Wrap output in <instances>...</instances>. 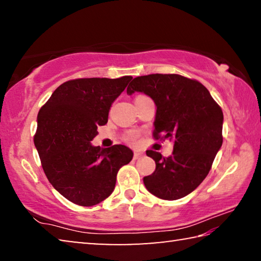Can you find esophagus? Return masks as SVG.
<instances>
[{
	"label": "esophagus",
	"instance_id": "1",
	"mask_svg": "<svg viewBox=\"0 0 261 261\" xmlns=\"http://www.w3.org/2000/svg\"><path fill=\"white\" fill-rule=\"evenodd\" d=\"M143 155H144V154L141 153V152L136 151V152H135V154H134V159H135V160H138V159H140V158L143 156Z\"/></svg>",
	"mask_w": 261,
	"mask_h": 261
}]
</instances>
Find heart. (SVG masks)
<instances>
[{
	"label": "heart",
	"mask_w": 261,
	"mask_h": 261,
	"mask_svg": "<svg viewBox=\"0 0 261 261\" xmlns=\"http://www.w3.org/2000/svg\"><path fill=\"white\" fill-rule=\"evenodd\" d=\"M136 138H137V134H136V132H130V134L127 135V137H126V139L130 140V141H134Z\"/></svg>",
	"instance_id": "heart-1"
}]
</instances>
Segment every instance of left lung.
Listing matches in <instances>:
<instances>
[{
	"instance_id": "obj_1",
	"label": "left lung",
	"mask_w": 261,
	"mask_h": 261,
	"mask_svg": "<svg viewBox=\"0 0 261 261\" xmlns=\"http://www.w3.org/2000/svg\"><path fill=\"white\" fill-rule=\"evenodd\" d=\"M135 92L148 95L156 106L154 137L174 143L168 158L146 152L155 170L144 177L145 187L165 200L188 196L205 179L222 146V110L202 84L179 74L137 77L126 88L129 95Z\"/></svg>"
}]
</instances>
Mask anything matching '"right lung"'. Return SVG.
I'll use <instances>...</instances> for the list:
<instances>
[{"mask_svg":"<svg viewBox=\"0 0 261 261\" xmlns=\"http://www.w3.org/2000/svg\"><path fill=\"white\" fill-rule=\"evenodd\" d=\"M131 79L65 82L38 114L34 145L43 171L56 191L73 204L93 206L103 201L114 191L118 169L134 158L124 145L101 148L91 144Z\"/></svg>","mask_w":261,"mask_h":261,"instance_id":"add662e5","label":"right lung"}]
</instances>
